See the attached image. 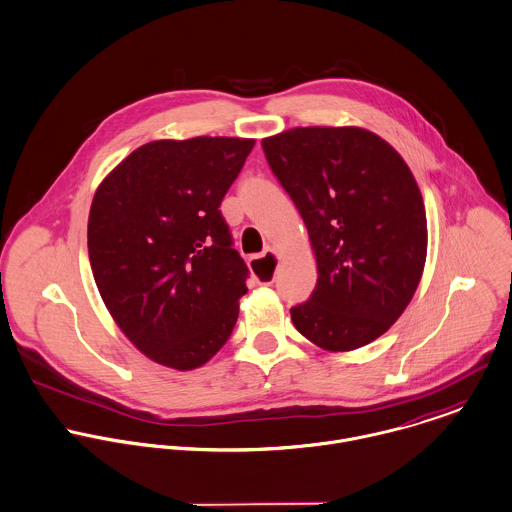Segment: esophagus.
<instances>
[{
  "mask_svg": "<svg viewBox=\"0 0 512 512\" xmlns=\"http://www.w3.org/2000/svg\"><path fill=\"white\" fill-rule=\"evenodd\" d=\"M279 265H281V257L275 249H267L263 255L251 257L249 261L251 273L259 285H271L279 271Z\"/></svg>",
  "mask_w": 512,
  "mask_h": 512,
  "instance_id": "obj_1",
  "label": "esophagus"
}]
</instances>
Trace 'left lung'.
<instances>
[{"mask_svg": "<svg viewBox=\"0 0 512 512\" xmlns=\"http://www.w3.org/2000/svg\"><path fill=\"white\" fill-rule=\"evenodd\" d=\"M308 229L316 287L291 308L328 352L380 338L406 310L427 257V219L406 160L358 126H299L261 140Z\"/></svg>", "mask_w": 512, "mask_h": 512, "instance_id": "8db88e82", "label": "left lung"}]
</instances>
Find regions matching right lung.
I'll return each mask as SVG.
<instances>
[{"label":"right lung","mask_w":512,"mask_h":512,"mask_svg":"<svg viewBox=\"0 0 512 512\" xmlns=\"http://www.w3.org/2000/svg\"><path fill=\"white\" fill-rule=\"evenodd\" d=\"M253 138L154 140L114 166L89 213L104 307L152 362L186 372L229 340L247 293L219 205Z\"/></svg>","instance_id":"1"}]
</instances>
